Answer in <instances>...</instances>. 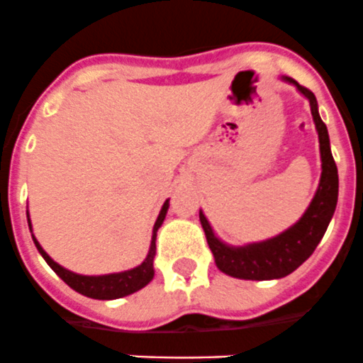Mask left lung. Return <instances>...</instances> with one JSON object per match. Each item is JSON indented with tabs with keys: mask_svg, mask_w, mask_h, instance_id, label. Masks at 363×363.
I'll return each mask as SVG.
<instances>
[{
	"mask_svg": "<svg viewBox=\"0 0 363 363\" xmlns=\"http://www.w3.org/2000/svg\"><path fill=\"white\" fill-rule=\"evenodd\" d=\"M284 79L295 84L300 94L308 97L309 104H311V116L315 121L320 141L322 177H320L315 197H313L311 204L302 215V218L296 222L295 226L269 238V240H264V242L250 244V246L244 247L226 246L215 237L204 213L202 211L199 213L208 246L215 257V264L222 273L235 277V279L271 280L282 279V277L293 273L316 250L325 230H328L329 222H331L336 201H338V169H336L335 159L331 155L328 128L318 116V104H316L315 94L309 88L296 83L291 77H284Z\"/></svg>",
	"mask_w": 363,
	"mask_h": 363,
	"instance_id": "1",
	"label": "left lung"
}]
</instances>
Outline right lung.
<instances>
[{"label": "right lung", "mask_w": 363, "mask_h": 363, "mask_svg": "<svg viewBox=\"0 0 363 363\" xmlns=\"http://www.w3.org/2000/svg\"><path fill=\"white\" fill-rule=\"evenodd\" d=\"M168 201L162 206L161 213H159L157 220H155V226H153V235H152V244H150L148 257L145 259V262L141 266L133 267V269L123 271V273H112V275H101V277H86V275H77V273H72V271L65 269L60 264L54 262L47 255V251L39 246V242L34 238V244L38 247V251L43 255V259L47 260L48 266L57 273L61 280L65 284L76 289L77 293L84 296H90V298L97 300H113L121 298V296L132 295V293L139 291L141 287H145L150 280L153 279V257H155V238H157V230L161 228L162 220L166 217V211H168ZM28 228L32 230L30 220H28Z\"/></svg>", "instance_id": "1"}]
</instances>
